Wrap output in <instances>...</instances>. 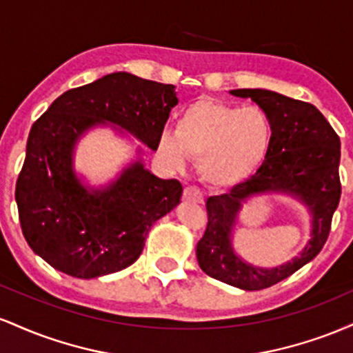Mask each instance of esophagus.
Segmentation results:
<instances>
[{"instance_id": "1", "label": "esophagus", "mask_w": 353, "mask_h": 353, "mask_svg": "<svg viewBox=\"0 0 353 353\" xmlns=\"http://www.w3.org/2000/svg\"><path fill=\"white\" fill-rule=\"evenodd\" d=\"M184 199L197 202V204H202V202H204V197H202L201 190L194 188V185H189V188L184 189Z\"/></svg>"}]
</instances>
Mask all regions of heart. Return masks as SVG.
Instances as JSON below:
<instances>
[{
	"instance_id": "1",
	"label": "heart",
	"mask_w": 353,
	"mask_h": 353,
	"mask_svg": "<svg viewBox=\"0 0 353 353\" xmlns=\"http://www.w3.org/2000/svg\"><path fill=\"white\" fill-rule=\"evenodd\" d=\"M272 144V123L257 106L197 101L182 111L176 132H163L161 156L184 168L189 154L199 157V174L212 185H232L261 168Z\"/></svg>"
}]
</instances>
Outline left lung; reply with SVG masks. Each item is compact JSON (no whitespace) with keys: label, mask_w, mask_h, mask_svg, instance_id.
Here are the masks:
<instances>
[{"label":"left lung","mask_w":353,"mask_h":353,"mask_svg":"<svg viewBox=\"0 0 353 353\" xmlns=\"http://www.w3.org/2000/svg\"><path fill=\"white\" fill-rule=\"evenodd\" d=\"M230 94L250 98L264 109L272 123V144L250 179L205 202L208 229L197 242L196 255L210 277L242 290H261L292 275L325 244L342 192L340 139L314 104L267 89H234ZM264 193L294 196L311 214V241L292 261L272 270L249 265L233 249V228L241 205Z\"/></svg>","instance_id":"obj_1"}]
</instances>
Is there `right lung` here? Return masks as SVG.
<instances>
[{
  "mask_svg": "<svg viewBox=\"0 0 353 353\" xmlns=\"http://www.w3.org/2000/svg\"><path fill=\"white\" fill-rule=\"evenodd\" d=\"M176 86L112 72L61 94L31 128L16 204L23 236L56 270L96 279L134 264L149 229L181 202L182 185L144 168L143 151L114 181L86 185L74 169L79 139L99 125L156 151Z\"/></svg>",
  "mask_w": 353,
  "mask_h": 353,
  "instance_id": "right-lung-1",
  "label": "right lung"
}]
</instances>
